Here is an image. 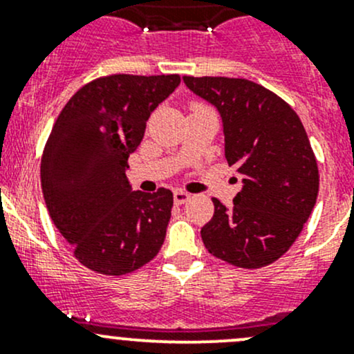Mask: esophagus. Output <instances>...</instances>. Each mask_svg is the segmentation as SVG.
I'll list each match as a JSON object with an SVG mask.
<instances>
[{
  "label": "esophagus",
  "instance_id": "1",
  "mask_svg": "<svg viewBox=\"0 0 354 354\" xmlns=\"http://www.w3.org/2000/svg\"><path fill=\"white\" fill-rule=\"evenodd\" d=\"M173 198H174V203H178V205H181V203L188 202V198H190V195H188L187 192H183V190H174Z\"/></svg>",
  "mask_w": 354,
  "mask_h": 354
}]
</instances>
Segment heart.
<instances>
[{
	"label": "heart",
	"instance_id": "obj_1",
	"mask_svg": "<svg viewBox=\"0 0 354 354\" xmlns=\"http://www.w3.org/2000/svg\"><path fill=\"white\" fill-rule=\"evenodd\" d=\"M202 108H205V106H202V104H194V109H202Z\"/></svg>",
	"mask_w": 354,
	"mask_h": 354
}]
</instances>
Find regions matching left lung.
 I'll use <instances>...</instances> for the list:
<instances>
[{
    "label": "left lung",
    "mask_w": 354,
    "mask_h": 354,
    "mask_svg": "<svg viewBox=\"0 0 354 354\" xmlns=\"http://www.w3.org/2000/svg\"><path fill=\"white\" fill-rule=\"evenodd\" d=\"M223 118L224 152L243 176L227 209L217 198L202 241L217 259L260 269L296 241L319 195V167L303 123L286 101L246 78L183 77Z\"/></svg>",
    "instance_id": "obj_1"
}]
</instances>
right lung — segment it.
Segmentation results:
<instances>
[{
  "label": "right lung",
  "mask_w": 354,
  "mask_h": 354,
  "mask_svg": "<svg viewBox=\"0 0 354 354\" xmlns=\"http://www.w3.org/2000/svg\"><path fill=\"white\" fill-rule=\"evenodd\" d=\"M180 75H109L75 92L46 142L41 185L53 223L87 269L123 276L159 253L173 194L131 192L128 157Z\"/></svg>",
  "instance_id": "add662e5"
}]
</instances>
